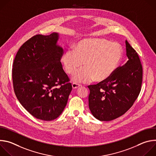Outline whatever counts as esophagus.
<instances>
[{
    "mask_svg": "<svg viewBox=\"0 0 156 156\" xmlns=\"http://www.w3.org/2000/svg\"><path fill=\"white\" fill-rule=\"evenodd\" d=\"M80 86H81L80 84H76V83H73L72 84V87H73V89H76V88L80 87Z\"/></svg>",
    "mask_w": 156,
    "mask_h": 156,
    "instance_id": "obj_1",
    "label": "esophagus"
}]
</instances>
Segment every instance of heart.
Listing matches in <instances>:
<instances>
[{"label": "heart", "mask_w": 156, "mask_h": 156, "mask_svg": "<svg viewBox=\"0 0 156 156\" xmlns=\"http://www.w3.org/2000/svg\"><path fill=\"white\" fill-rule=\"evenodd\" d=\"M123 49L119 44L99 38L80 40L74 45V50H66L61 62L66 73L74 74L75 83H86L95 79L101 82L108 79L118 68L122 59Z\"/></svg>", "instance_id": "1"}]
</instances>
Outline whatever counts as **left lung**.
I'll list each match as a JSON object with an SVG mask.
<instances>
[{
	"label": "left lung",
	"instance_id": "obj_1",
	"mask_svg": "<svg viewBox=\"0 0 156 156\" xmlns=\"http://www.w3.org/2000/svg\"><path fill=\"white\" fill-rule=\"evenodd\" d=\"M127 62L119 66L108 79L88 86L89 107L101 121L114 120L126 113L141 91L143 67L140 57L127 41Z\"/></svg>",
	"mask_w": 156,
	"mask_h": 156
}]
</instances>
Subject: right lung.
I'll list each match as a JSON object with an SVG mask.
<instances>
[{"mask_svg":"<svg viewBox=\"0 0 156 156\" xmlns=\"http://www.w3.org/2000/svg\"><path fill=\"white\" fill-rule=\"evenodd\" d=\"M58 34H36L22 45L15 57L12 80L15 95L37 119L51 121L60 116L72 90L61 63L63 54L57 45Z\"/></svg>","mask_w":156,"mask_h":156,"instance_id":"1","label":"right lung"}]
</instances>
